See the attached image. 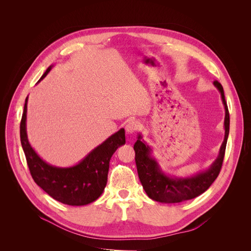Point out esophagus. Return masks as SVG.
<instances>
[{
	"mask_svg": "<svg viewBox=\"0 0 251 251\" xmlns=\"http://www.w3.org/2000/svg\"><path fill=\"white\" fill-rule=\"evenodd\" d=\"M140 128H141L140 122H138V121H136V120H131V121H129V122L127 123L126 127H125L126 132H127L128 134H133V133H135L136 131L140 130Z\"/></svg>",
	"mask_w": 251,
	"mask_h": 251,
	"instance_id": "esophagus-1",
	"label": "esophagus"
}]
</instances>
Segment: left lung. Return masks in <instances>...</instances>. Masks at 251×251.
Wrapping results in <instances>:
<instances>
[{
	"instance_id": "8db88e82",
	"label": "left lung",
	"mask_w": 251,
	"mask_h": 251,
	"mask_svg": "<svg viewBox=\"0 0 251 251\" xmlns=\"http://www.w3.org/2000/svg\"><path fill=\"white\" fill-rule=\"evenodd\" d=\"M213 85L221 92L226 109V134L217 160L206 171L188 177H172L167 176L162 172L157 161L152 158L151 148L141 141L142 136L139 134L138 140L134 144L135 162L140 182L150 199L165 203H176L189 201L204 193L218 177L223 166L229 133V113L222 84L216 80L213 81Z\"/></svg>"
}]
</instances>
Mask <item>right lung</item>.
<instances>
[{
    "mask_svg": "<svg viewBox=\"0 0 251 251\" xmlns=\"http://www.w3.org/2000/svg\"><path fill=\"white\" fill-rule=\"evenodd\" d=\"M50 66L39 82L50 73ZM25 98L20 125L22 147L30 175L39 187L57 201L68 205H84L96 201L107 184L109 162L118 147L125 144V130L122 128L102 144L93 149L77 165L59 168L46 163L35 153L27 140Z\"/></svg>",
    "mask_w": 251,
    "mask_h": 251,
    "instance_id": "add662e5",
    "label": "right lung"
}]
</instances>
